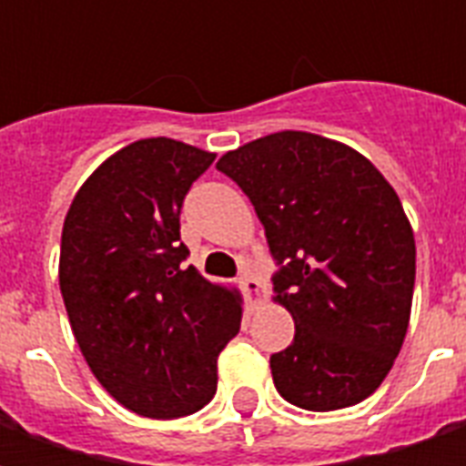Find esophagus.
I'll return each instance as SVG.
<instances>
[{
  "label": "esophagus",
  "instance_id": "34e87169",
  "mask_svg": "<svg viewBox=\"0 0 466 466\" xmlns=\"http://www.w3.org/2000/svg\"><path fill=\"white\" fill-rule=\"evenodd\" d=\"M239 287H242L244 294L249 297V302H262L264 297H267V287H264L262 279L252 272L239 274Z\"/></svg>",
  "mask_w": 466,
  "mask_h": 466
}]
</instances>
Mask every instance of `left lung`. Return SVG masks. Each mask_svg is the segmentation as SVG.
<instances>
[{
  "label": "left lung",
  "mask_w": 466,
  "mask_h": 466,
  "mask_svg": "<svg viewBox=\"0 0 466 466\" xmlns=\"http://www.w3.org/2000/svg\"><path fill=\"white\" fill-rule=\"evenodd\" d=\"M277 264L294 339L269 357L284 400L332 411L367 400L407 334L414 234L401 202L360 152L319 134L277 132L227 152Z\"/></svg>",
  "instance_id": "obj_1"
}]
</instances>
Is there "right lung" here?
Instances as JSON below:
<instances>
[{"label": "right lung", "instance_id": "right-lung-1", "mask_svg": "<svg viewBox=\"0 0 466 466\" xmlns=\"http://www.w3.org/2000/svg\"><path fill=\"white\" fill-rule=\"evenodd\" d=\"M212 162L167 137L139 139L82 184L62 229L59 287L76 344L99 384L152 420L212 400L217 357L242 322L229 289L184 267V197Z\"/></svg>", "mask_w": 466, "mask_h": 466}]
</instances>
